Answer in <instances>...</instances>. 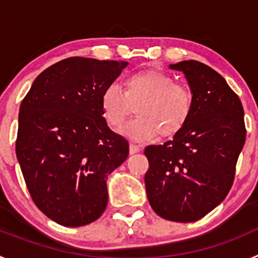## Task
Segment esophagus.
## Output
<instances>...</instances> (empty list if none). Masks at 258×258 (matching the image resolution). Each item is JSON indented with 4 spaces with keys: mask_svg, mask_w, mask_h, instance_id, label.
Returning <instances> with one entry per match:
<instances>
[{
    "mask_svg": "<svg viewBox=\"0 0 258 258\" xmlns=\"http://www.w3.org/2000/svg\"><path fill=\"white\" fill-rule=\"evenodd\" d=\"M140 150H141L140 146L137 145V143H134V142H131V146H129V151H131L132 155L137 154V152L140 151Z\"/></svg>",
    "mask_w": 258,
    "mask_h": 258,
    "instance_id": "34e87169",
    "label": "esophagus"
}]
</instances>
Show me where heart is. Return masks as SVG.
I'll list each match as a JSON object with an SVG mask.
<instances>
[{"instance_id": "1", "label": "heart", "mask_w": 258, "mask_h": 258, "mask_svg": "<svg viewBox=\"0 0 258 258\" xmlns=\"http://www.w3.org/2000/svg\"><path fill=\"white\" fill-rule=\"evenodd\" d=\"M190 86L161 71H141L124 80V90L111 83L101 94L102 115L112 131H121L136 106L137 116L125 132L134 140L149 141L159 134L173 137L192 112Z\"/></svg>"}]
</instances>
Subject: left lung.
I'll use <instances>...</instances> for the list:
<instances>
[{
  "instance_id": "8db88e82",
  "label": "left lung",
  "mask_w": 258,
  "mask_h": 258,
  "mask_svg": "<svg viewBox=\"0 0 258 258\" xmlns=\"http://www.w3.org/2000/svg\"><path fill=\"white\" fill-rule=\"evenodd\" d=\"M170 68L186 75L192 112L172 141L145 149L146 192L157 216L194 222L221 204L234 183L247 134L244 111L225 79L204 63L183 60Z\"/></svg>"
}]
</instances>
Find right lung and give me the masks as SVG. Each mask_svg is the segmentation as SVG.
I'll return each instance as SVG.
<instances>
[{"label":"right lung","instance_id":"1","mask_svg":"<svg viewBox=\"0 0 258 258\" xmlns=\"http://www.w3.org/2000/svg\"><path fill=\"white\" fill-rule=\"evenodd\" d=\"M127 63L83 56L41 72L20 104L15 142L32 200L50 220L79 227L101 217L107 177L129 155L101 109V94Z\"/></svg>","mask_w":258,"mask_h":258}]
</instances>
